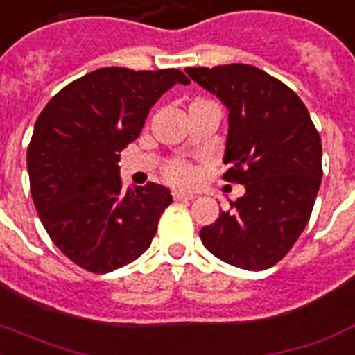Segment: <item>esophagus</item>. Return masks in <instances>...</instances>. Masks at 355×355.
Masks as SVG:
<instances>
[{"label":"esophagus","instance_id":"34e87169","mask_svg":"<svg viewBox=\"0 0 355 355\" xmlns=\"http://www.w3.org/2000/svg\"><path fill=\"white\" fill-rule=\"evenodd\" d=\"M173 198H175V200H178V202H180V200H182V202H186V200H193V198H195V195H191V193L175 191L173 193Z\"/></svg>","mask_w":355,"mask_h":355}]
</instances>
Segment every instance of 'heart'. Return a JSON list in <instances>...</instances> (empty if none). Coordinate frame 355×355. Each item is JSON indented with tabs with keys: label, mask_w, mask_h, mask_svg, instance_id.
Returning <instances> with one entry per match:
<instances>
[{
	"label": "heart",
	"mask_w": 355,
	"mask_h": 355,
	"mask_svg": "<svg viewBox=\"0 0 355 355\" xmlns=\"http://www.w3.org/2000/svg\"><path fill=\"white\" fill-rule=\"evenodd\" d=\"M166 177L177 186H187L195 180V171L187 162L182 160H175L166 168Z\"/></svg>",
	"instance_id": "b5f03b06"
}]
</instances>
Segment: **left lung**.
I'll list each match as a JSON object with an SVG mask.
<instances>
[{
  "label": "left lung",
  "instance_id": "8db88e82",
  "mask_svg": "<svg viewBox=\"0 0 355 355\" xmlns=\"http://www.w3.org/2000/svg\"><path fill=\"white\" fill-rule=\"evenodd\" d=\"M227 109L224 178L246 193L200 230L207 252L261 272L286 255L306 227L322 178L321 138L292 89L244 63L186 69Z\"/></svg>",
  "mask_w": 355,
  "mask_h": 355
}]
</instances>
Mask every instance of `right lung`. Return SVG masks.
Wrapping results in <instances>:
<instances>
[{
  "label": "right lung",
  "mask_w": 355,
  "mask_h": 355,
  "mask_svg": "<svg viewBox=\"0 0 355 355\" xmlns=\"http://www.w3.org/2000/svg\"><path fill=\"white\" fill-rule=\"evenodd\" d=\"M177 83H189L177 69H96L37 116L27 149L34 206L60 252L83 270L109 273L151 246L171 191L153 182L123 189L118 162Z\"/></svg>",
  "instance_id": "1"
}]
</instances>
